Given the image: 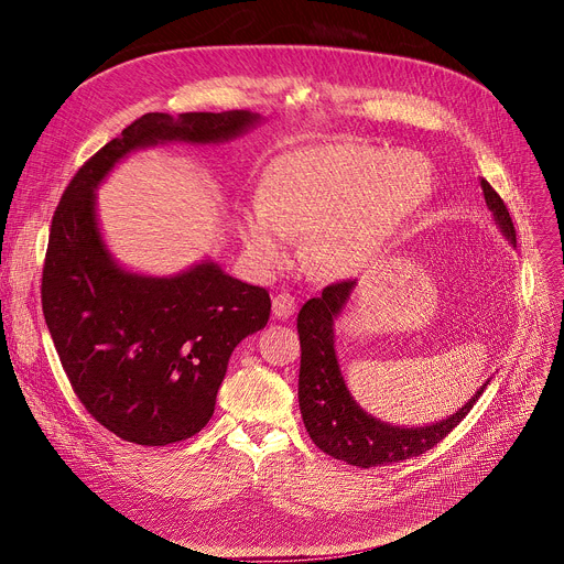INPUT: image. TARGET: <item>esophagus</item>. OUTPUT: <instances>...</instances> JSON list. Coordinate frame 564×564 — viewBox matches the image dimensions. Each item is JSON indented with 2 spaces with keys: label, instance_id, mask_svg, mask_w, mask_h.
<instances>
[{
  "label": "esophagus",
  "instance_id": "1",
  "mask_svg": "<svg viewBox=\"0 0 564 564\" xmlns=\"http://www.w3.org/2000/svg\"><path fill=\"white\" fill-rule=\"evenodd\" d=\"M294 308H297V302H294L290 292H279L272 300V311L279 319H288L294 313Z\"/></svg>",
  "mask_w": 564,
  "mask_h": 564
}]
</instances>
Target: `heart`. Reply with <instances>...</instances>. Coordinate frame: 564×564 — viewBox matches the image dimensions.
Instances as JSON below:
<instances>
[{
	"mask_svg": "<svg viewBox=\"0 0 564 564\" xmlns=\"http://www.w3.org/2000/svg\"><path fill=\"white\" fill-rule=\"evenodd\" d=\"M432 189V169L416 153L332 141L300 148L264 169L260 203L237 213V235L253 270L285 267L308 232L306 260L317 276L368 267Z\"/></svg>",
	"mask_w": 564,
	"mask_h": 564,
	"instance_id": "heart-1",
	"label": "heart"
}]
</instances>
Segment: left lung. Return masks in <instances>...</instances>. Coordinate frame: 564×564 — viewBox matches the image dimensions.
Segmentation results:
<instances>
[{"label": "left lung", "instance_id": "obj_1", "mask_svg": "<svg viewBox=\"0 0 564 564\" xmlns=\"http://www.w3.org/2000/svg\"><path fill=\"white\" fill-rule=\"evenodd\" d=\"M480 187L496 226L517 247V232L506 203L485 177ZM354 288H357V279L332 283L322 290L319 297L308 300L297 315L302 345L300 409L306 432L322 453L359 468L387 466L419 457L434 448L466 419V413L485 393L489 379L453 416L432 425L400 427L375 419L351 398L334 345V322L343 313Z\"/></svg>", "mask_w": 564, "mask_h": 564}]
</instances>
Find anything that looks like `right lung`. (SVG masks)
I'll return each mask as SVG.
<instances>
[{
  "label": "right lung",
  "instance_id": "1",
  "mask_svg": "<svg viewBox=\"0 0 564 564\" xmlns=\"http://www.w3.org/2000/svg\"><path fill=\"white\" fill-rule=\"evenodd\" d=\"M260 113H143L88 160L52 217L43 315L70 387L91 416L123 441L169 446L213 419L232 349L270 319V292L200 260L173 276L126 270L109 253L96 189L141 148L224 143Z\"/></svg>",
  "mask_w": 564,
  "mask_h": 564
}]
</instances>
